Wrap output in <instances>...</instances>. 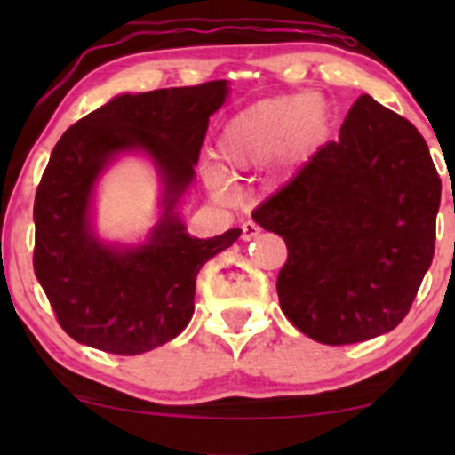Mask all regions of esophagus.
I'll use <instances>...</instances> for the list:
<instances>
[{
	"label": "esophagus",
	"mask_w": 455,
	"mask_h": 455,
	"mask_svg": "<svg viewBox=\"0 0 455 455\" xmlns=\"http://www.w3.org/2000/svg\"><path fill=\"white\" fill-rule=\"evenodd\" d=\"M260 234V228L254 221H244L242 223V240H252Z\"/></svg>",
	"instance_id": "1"
}]
</instances>
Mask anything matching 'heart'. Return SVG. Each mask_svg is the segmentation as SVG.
<instances>
[{
	"instance_id": "obj_1",
	"label": "heart",
	"mask_w": 455,
	"mask_h": 455,
	"mask_svg": "<svg viewBox=\"0 0 455 455\" xmlns=\"http://www.w3.org/2000/svg\"><path fill=\"white\" fill-rule=\"evenodd\" d=\"M329 126L321 99L290 95L265 99L242 109L221 130L217 142L220 167H204L209 188L223 195L228 178H240L275 159L283 148L288 164H300L319 147Z\"/></svg>"
}]
</instances>
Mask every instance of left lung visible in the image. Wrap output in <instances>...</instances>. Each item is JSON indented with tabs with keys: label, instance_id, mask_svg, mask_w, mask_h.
I'll return each instance as SVG.
<instances>
[{
	"label": "left lung",
	"instance_id": "left-lung-1",
	"mask_svg": "<svg viewBox=\"0 0 455 455\" xmlns=\"http://www.w3.org/2000/svg\"><path fill=\"white\" fill-rule=\"evenodd\" d=\"M441 180L419 130L363 95L339 139L252 211L282 235L277 275L291 325L327 346L395 329L433 263Z\"/></svg>",
	"mask_w": 455,
	"mask_h": 455
}]
</instances>
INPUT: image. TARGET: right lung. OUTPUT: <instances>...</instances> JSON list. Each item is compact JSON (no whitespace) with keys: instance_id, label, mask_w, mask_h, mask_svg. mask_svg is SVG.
Instances as JSON below:
<instances>
[{"instance_id":"add662e5","label":"right lung","mask_w":455,"mask_h":455,"mask_svg":"<svg viewBox=\"0 0 455 455\" xmlns=\"http://www.w3.org/2000/svg\"><path fill=\"white\" fill-rule=\"evenodd\" d=\"M226 95V80L120 95L53 147L35 196L33 267L60 327L78 344L132 356L167 344L190 323L198 271L240 229L190 238L172 209L195 178L209 116ZM130 148L158 164L166 213L145 247L122 253L92 235L88 204L104 164Z\"/></svg>"}]
</instances>
